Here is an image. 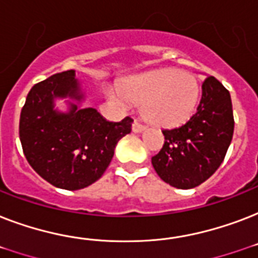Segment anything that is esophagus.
Returning <instances> with one entry per match:
<instances>
[{
    "instance_id": "34e87169",
    "label": "esophagus",
    "mask_w": 258,
    "mask_h": 258,
    "mask_svg": "<svg viewBox=\"0 0 258 258\" xmlns=\"http://www.w3.org/2000/svg\"><path fill=\"white\" fill-rule=\"evenodd\" d=\"M145 128H146V127L142 124V123H139L138 120H134V123H133V131H134V133H142V131H143Z\"/></svg>"
}]
</instances>
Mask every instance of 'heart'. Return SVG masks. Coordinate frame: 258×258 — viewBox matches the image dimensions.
<instances>
[{
	"mask_svg": "<svg viewBox=\"0 0 258 258\" xmlns=\"http://www.w3.org/2000/svg\"><path fill=\"white\" fill-rule=\"evenodd\" d=\"M105 96L116 104L142 103L143 115L157 125H178L191 116L200 97L194 75L161 70L137 75L120 84V91L105 88Z\"/></svg>",
	"mask_w": 258,
	"mask_h": 258,
	"instance_id": "b5f03b06",
	"label": "heart"
}]
</instances>
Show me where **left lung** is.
<instances>
[{
  "label": "left lung",
  "mask_w": 258,
  "mask_h": 258,
  "mask_svg": "<svg viewBox=\"0 0 258 258\" xmlns=\"http://www.w3.org/2000/svg\"><path fill=\"white\" fill-rule=\"evenodd\" d=\"M233 131L230 93L216 78L209 76L202 83L196 113L184 124L162 131L165 143L151 163L161 179L172 187H197L224 162Z\"/></svg>",
  "instance_id": "1"
}]
</instances>
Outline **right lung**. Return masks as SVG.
Masks as SVG:
<instances>
[{"label":"right lung","mask_w":258,"mask_h":258,"mask_svg":"<svg viewBox=\"0 0 258 258\" xmlns=\"http://www.w3.org/2000/svg\"><path fill=\"white\" fill-rule=\"evenodd\" d=\"M82 101L75 71L52 75L34 84L20 115V141L26 161L46 182L66 190L84 188L107 170L117 142L131 133L133 119L108 121L95 108L70 103L54 109L56 97Z\"/></svg>","instance_id":"add662e5"}]
</instances>
